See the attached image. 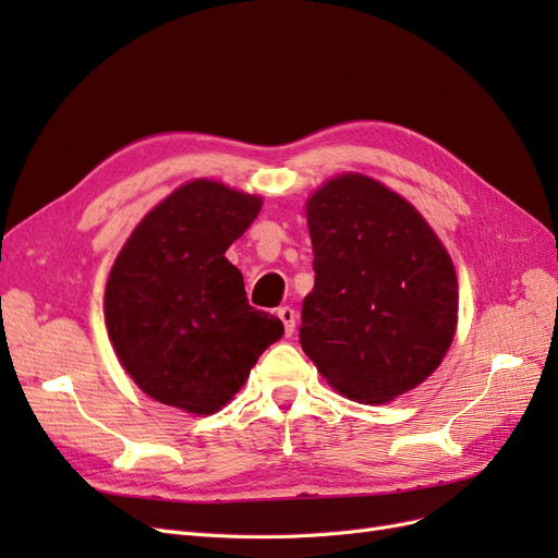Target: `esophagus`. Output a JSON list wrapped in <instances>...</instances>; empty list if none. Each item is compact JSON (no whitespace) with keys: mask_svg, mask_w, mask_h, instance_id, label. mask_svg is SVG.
<instances>
[{"mask_svg":"<svg viewBox=\"0 0 558 558\" xmlns=\"http://www.w3.org/2000/svg\"><path fill=\"white\" fill-rule=\"evenodd\" d=\"M277 316L281 318V324H283V332H286V337H291V335L295 332V320H298V314H295V310H293V307H279Z\"/></svg>","mask_w":558,"mask_h":558,"instance_id":"esophagus-1","label":"esophagus"}]
</instances>
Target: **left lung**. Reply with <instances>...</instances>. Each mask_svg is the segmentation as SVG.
I'll return each instance as SVG.
<instances>
[{
	"label": "left lung",
	"mask_w": 558,
	"mask_h": 558,
	"mask_svg": "<svg viewBox=\"0 0 558 558\" xmlns=\"http://www.w3.org/2000/svg\"><path fill=\"white\" fill-rule=\"evenodd\" d=\"M314 291L300 344L337 393L381 404L442 363L459 314L447 248L421 214L363 174L307 202Z\"/></svg>",
	"instance_id": "8db88e82"
}]
</instances>
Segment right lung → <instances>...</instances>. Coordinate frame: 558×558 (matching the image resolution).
Wrapping results in <instances>:
<instances>
[{"label": "right lung", "instance_id": "obj_1", "mask_svg": "<svg viewBox=\"0 0 558 558\" xmlns=\"http://www.w3.org/2000/svg\"><path fill=\"white\" fill-rule=\"evenodd\" d=\"M260 197L197 179L130 234L111 267L105 316L128 375L154 400L211 414L240 391L281 320L248 305L228 246L256 221Z\"/></svg>", "mask_w": 558, "mask_h": 558}]
</instances>
